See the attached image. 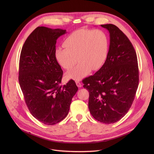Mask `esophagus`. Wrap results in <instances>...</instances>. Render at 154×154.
<instances>
[{"label":"esophagus","mask_w":154,"mask_h":154,"mask_svg":"<svg viewBox=\"0 0 154 154\" xmlns=\"http://www.w3.org/2000/svg\"><path fill=\"white\" fill-rule=\"evenodd\" d=\"M75 83H76L77 86L78 87H79V88L82 87V83H81L80 82H79V81H76V82H75Z\"/></svg>","instance_id":"esophagus-1"}]
</instances>
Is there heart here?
<instances>
[{
	"instance_id": "1",
	"label": "heart",
	"mask_w": 154,
	"mask_h": 154,
	"mask_svg": "<svg viewBox=\"0 0 154 154\" xmlns=\"http://www.w3.org/2000/svg\"><path fill=\"white\" fill-rule=\"evenodd\" d=\"M65 49L57 48L55 57L60 66L70 70L66 74L69 80L79 81L90 73L97 71L104 64L108 52V39L101 30L81 29L74 31L65 38Z\"/></svg>"
}]
</instances>
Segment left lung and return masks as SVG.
<instances>
[{
	"mask_svg": "<svg viewBox=\"0 0 154 154\" xmlns=\"http://www.w3.org/2000/svg\"><path fill=\"white\" fill-rule=\"evenodd\" d=\"M101 27L109 33L106 59L93 75L83 80L88 90V107L93 118L113 124L123 118L132 104L139 83L137 56L127 36L116 26Z\"/></svg>",
	"mask_w": 154,
	"mask_h": 154,
	"instance_id": "left-lung-1",
	"label": "left lung"
}]
</instances>
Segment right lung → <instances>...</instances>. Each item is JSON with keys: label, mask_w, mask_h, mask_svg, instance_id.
I'll return each mask as SVG.
<instances>
[{"label": "right lung", "mask_w": 154, "mask_h": 154, "mask_svg": "<svg viewBox=\"0 0 154 154\" xmlns=\"http://www.w3.org/2000/svg\"><path fill=\"white\" fill-rule=\"evenodd\" d=\"M66 31L38 27L20 52L18 79L26 103L33 116L46 125L66 118L78 90L73 80L60 85L63 72L55 57V45Z\"/></svg>", "instance_id": "right-lung-1"}]
</instances>
